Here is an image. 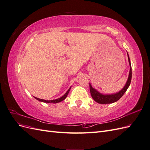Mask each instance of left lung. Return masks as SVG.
I'll list each match as a JSON object with an SVG mask.
<instances>
[{
  "mask_svg": "<svg viewBox=\"0 0 150 150\" xmlns=\"http://www.w3.org/2000/svg\"><path fill=\"white\" fill-rule=\"evenodd\" d=\"M127 54H128V61H129V73L128 76V80H127V82L125 84V86L123 87L121 91H120L119 92H117L115 94H104L101 93H99V91L94 89L92 87L91 84L89 83V89H90V93L91 94V96L94 100L99 103V104H111L115 102H116L117 101H118L119 99L123 96V94L125 93L126 91V90L128 89L129 88V86L131 83V76H132V71H131V62L129 59V57L128 52H127Z\"/></svg>",
  "mask_w": 150,
  "mask_h": 150,
  "instance_id": "1",
  "label": "left lung"
}]
</instances>
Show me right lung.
Returning <instances> with one entry per match:
<instances>
[{"label": "right lung", "mask_w": 150, "mask_h": 150, "mask_svg": "<svg viewBox=\"0 0 150 150\" xmlns=\"http://www.w3.org/2000/svg\"><path fill=\"white\" fill-rule=\"evenodd\" d=\"M71 88V87L69 88V89L67 91V92H66L64 95H63V96H62V97H61V98H58V99H53V100H45V99H39V98H35V97H34V98H35L36 99H37V100H38V101H40V102L46 103H59V102L62 101L63 100H64V99L66 98L68 93H69Z\"/></svg>", "instance_id": "right-lung-1"}]
</instances>
